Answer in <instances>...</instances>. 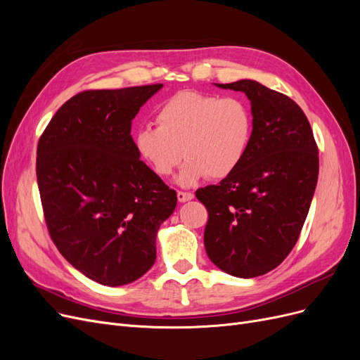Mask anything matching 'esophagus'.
I'll list each match as a JSON object with an SVG mask.
<instances>
[{
	"label": "esophagus",
	"mask_w": 360,
	"mask_h": 360,
	"mask_svg": "<svg viewBox=\"0 0 360 360\" xmlns=\"http://www.w3.org/2000/svg\"><path fill=\"white\" fill-rule=\"evenodd\" d=\"M192 198H193V193H191V192H181V191L177 192V200H179L180 202L191 201Z\"/></svg>",
	"instance_id": "esophagus-1"
}]
</instances>
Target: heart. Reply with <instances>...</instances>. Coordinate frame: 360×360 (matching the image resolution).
<instances>
[{"instance_id": "obj_1", "label": "heart", "mask_w": 360, "mask_h": 360, "mask_svg": "<svg viewBox=\"0 0 360 360\" xmlns=\"http://www.w3.org/2000/svg\"><path fill=\"white\" fill-rule=\"evenodd\" d=\"M158 127L135 134L139 156L158 176L168 177L186 158L176 181L191 188L201 179H225L246 156L252 138V112L238 97L180 91L162 103Z\"/></svg>"}]
</instances>
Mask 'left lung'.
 <instances>
[{
    "label": "left lung",
    "instance_id": "obj_1",
    "mask_svg": "<svg viewBox=\"0 0 360 360\" xmlns=\"http://www.w3.org/2000/svg\"><path fill=\"white\" fill-rule=\"evenodd\" d=\"M250 101L246 156L219 184L197 191L209 212L205 252L237 278L278 267L296 245L319 179V148L307 115L288 96L252 79L216 84Z\"/></svg>",
    "mask_w": 360,
    "mask_h": 360
}]
</instances>
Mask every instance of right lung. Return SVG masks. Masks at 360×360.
Returning a JSON list of instances; mask_svg holds the SVG:
<instances>
[{
	"instance_id": "obj_1",
	"label": "right lung",
	"mask_w": 360,
	"mask_h": 360,
	"mask_svg": "<svg viewBox=\"0 0 360 360\" xmlns=\"http://www.w3.org/2000/svg\"><path fill=\"white\" fill-rule=\"evenodd\" d=\"M162 84L73 96L37 146V183L52 242L82 275L120 287L156 259L159 226L177 193L143 160L132 120Z\"/></svg>"
}]
</instances>
